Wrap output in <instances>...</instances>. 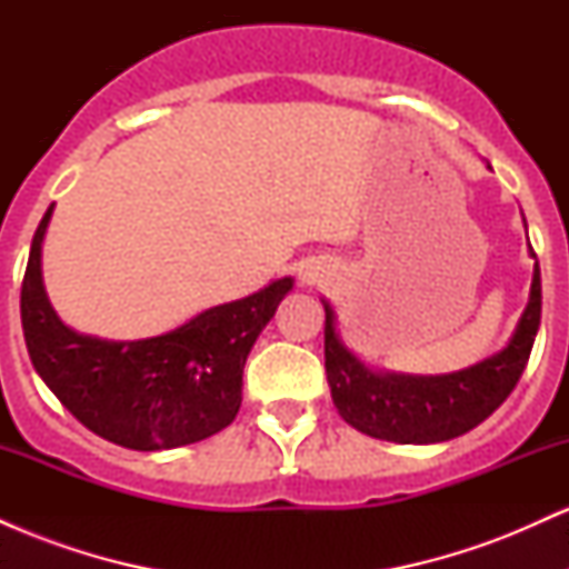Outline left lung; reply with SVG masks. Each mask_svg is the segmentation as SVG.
<instances>
[{"label": "left lung", "mask_w": 569, "mask_h": 569, "mask_svg": "<svg viewBox=\"0 0 569 569\" xmlns=\"http://www.w3.org/2000/svg\"><path fill=\"white\" fill-rule=\"evenodd\" d=\"M540 299V267L535 264L530 302L511 342L473 367L439 377L390 375L363 367L339 342L335 310L323 302L326 380L339 417L371 439L396 443H436L468 433L485 422L519 382L538 335Z\"/></svg>", "instance_id": "8db88e82"}]
</instances>
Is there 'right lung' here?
Masks as SVG:
<instances>
[{"label": "right lung", "mask_w": 569, "mask_h": 569, "mask_svg": "<svg viewBox=\"0 0 569 569\" xmlns=\"http://www.w3.org/2000/svg\"><path fill=\"white\" fill-rule=\"evenodd\" d=\"M53 206L31 240L21 323L31 363L84 428L139 452L184 447L227 428L243 401V367L293 280L211 307L168 335L109 342L71 331L42 286V240Z\"/></svg>", "instance_id": "add662e5"}]
</instances>
